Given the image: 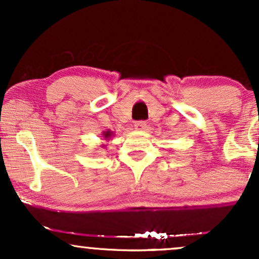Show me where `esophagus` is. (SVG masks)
<instances>
[{
  "label": "esophagus",
  "instance_id": "obj_1",
  "mask_svg": "<svg viewBox=\"0 0 259 259\" xmlns=\"http://www.w3.org/2000/svg\"><path fill=\"white\" fill-rule=\"evenodd\" d=\"M146 127H147L146 121L140 120V121H136V123H135V129L140 130V132H142V130H146Z\"/></svg>",
  "mask_w": 259,
  "mask_h": 259
}]
</instances>
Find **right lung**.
<instances>
[{
	"mask_svg": "<svg viewBox=\"0 0 259 259\" xmlns=\"http://www.w3.org/2000/svg\"><path fill=\"white\" fill-rule=\"evenodd\" d=\"M113 136H114V134H113V132H111V130H107V132H103L101 134V138L106 140V141H111ZM102 147H106V145H102Z\"/></svg>",
	"mask_w": 259,
	"mask_h": 259,
	"instance_id": "right-lung-1",
	"label": "right lung"
}]
</instances>
